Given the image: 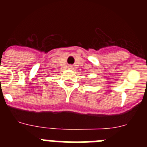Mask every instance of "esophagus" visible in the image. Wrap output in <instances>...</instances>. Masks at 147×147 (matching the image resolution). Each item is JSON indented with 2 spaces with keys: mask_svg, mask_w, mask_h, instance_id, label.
<instances>
[{
  "mask_svg": "<svg viewBox=\"0 0 147 147\" xmlns=\"http://www.w3.org/2000/svg\"><path fill=\"white\" fill-rule=\"evenodd\" d=\"M69 69H72V66H69Z\"/></svg>",
  "mask_w": 147,
  "mask_h": 147,
  "instance_id": "obj_1",
  "label": "esophagus"
}]
</instances>
